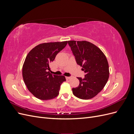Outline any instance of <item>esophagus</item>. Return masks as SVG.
Listing matches in <instances>:
<instances>
[{
  "label": "esophagus",
  "instance_id": "obj_1",
  "mask_svg": "<svg viewBox=\"0 0 134 134\" xmlns=\"http://www.w3.org/2000/svg\"><path fill=\"white\" fill-rule=\"evenodd\" d=\"M70 78H71V77H70V76H66V79L67 80L70 79Z\"/></svg>",
  "mask_w": 134,
  "mask_h": 134
}]
</instances>
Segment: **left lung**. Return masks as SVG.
I'll return each mask as SVG.
<instances>
[{
    "label": "left lung",
    "instance_id": "1",
    "mask_svg": "<svg viewBox=\"0 0 134 134\" xmlns=\"http://www.w3.org/2000/svg\"><path fill=\"white\" fill-rule=\"evenodd\" d=\"M77 64L82 66L86 75L79 80L78 87L72 89L73 94L82 99L97 96L106 84L109 78V65L106 56L95 44L86 41H69Z\"/></svg>",
    "mask_w": 134,
    "mask_h": 134
}]
</instances>
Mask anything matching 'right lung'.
Wrapping results in <instances>:
<instances>
[{
  "mask_svg": "<svg viewBox=\"0 0 134 134\" xmlns=\"http://www.w3.org/2000/svg\"><path fill=\"white\" fill-rule=\"evenodd\" d=\"M68 42L41 43L27 54L23 65V78L28 91L38 99L49 100L59 95L61 84L66 81L65 77L50 74V64Z\"/></svg>",
  "mask_w": 134,
  "mask_h": 134,
  "instance_id": "add662e5",
  "label": "right lung"
}]
</instances>
